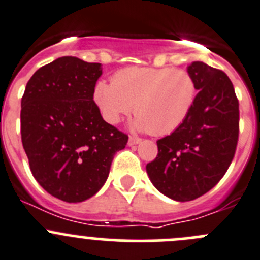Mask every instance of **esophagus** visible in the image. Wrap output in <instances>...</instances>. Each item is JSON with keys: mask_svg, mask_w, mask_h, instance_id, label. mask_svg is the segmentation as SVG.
Here are the masks:
<instances>
[{"mask_svg": "<svg viewBox=\"0 0 260 260\" xmlns=\"http://www.w3.org/2000/svg\"><path fill=\"white\" fill-rule=\"evenodd\" d=\"M140 142H142V139H140V138L130 137V138H128V143H127V144L128 145H137V144H139Z\"/></svg>", "mask_w": 260, "mask_h": 260, "instance_id": "obj_1", "label": "esophagus"}]
</instances>
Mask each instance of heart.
I'll return each mask as SVG.
<instances>
[{
  "mask_svg": "<svg viewBox=\"0 0 260 260\" xmlns=\"http://www.w3.org/2000/svg\"><path fill=\"white\" fill-rule=\"evenodd\" d=\"M93 98L107 122L117 123L134 110V130L167 135L189 117L197 83L181 69L127 68L116 73L112 83L98 81Z\"/></svg>",
  "mask_w": 260,
  "mask_h": 260,
  "instance_id": "b5f03b06",
  "label": "heart"
}]
</instances>
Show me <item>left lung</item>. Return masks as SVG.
<instances>
[{
  "label": "left lung",
  "instance_id": "8db88e82",
  "mask_svg": "<svg viewBox=\"0 0 260 260\" xmlns=\"http://www.w3.org/2000/svg\"><path fill=\"white\" fill-rule=\"evenodd\" d=\"M197 83L194 107L185 122L157 142L147 165L155 189L189 202L216 186L232 162L239 139V101L223 71L195 61L187 66Z\"/></svg>",
  "mask_w": 260,
  "mask_h": 260
}]
</instances>
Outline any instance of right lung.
Returning <instances> with one entry per match:
<instances>
[{
    "label": "right lung",
    "instance_id": "obj_1",
    "mask_svg": "<svg viewBox=\"0 0 260 260\" xmlns=\"http://www.w3.org/2000/svg\"><path fill=\"white\" fill-rule=\"evenodd\" d=\"M101 63L65 56L42 66L21 98V142L30 171L54 198L79 203L100 191L128 137L93 101Z\"/></svg>",
    "mask_w": 260,
    "mask_h": 260
}]
</instances>
